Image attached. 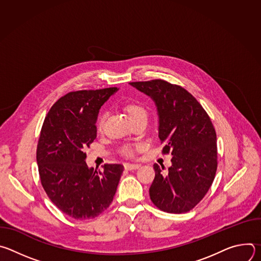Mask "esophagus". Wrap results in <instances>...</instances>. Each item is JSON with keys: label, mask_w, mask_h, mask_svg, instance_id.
I'll return each instance as SVG.
<instances>
[{"label": "esophagus", "mask_w": 261, "mask_h": 261, "mask_svg": "<svg viewBox=\"0 0 261 261\" xmlns=\"http://www.w3.org/2000/svg\"><path fill=\"white\" fill-rule=\"evenodd\" d=\"M125 168L127 169V170H133V169H137L140 165L139 164H131V163H126L125 165Z\"/></svg>", "instance_id": "esophagus-1"}]
</instances>
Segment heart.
Segmentation results:
<instances>
[{"label":"heart","mask_w":261,"mask_h":261,"mask_svg":"<svg viewBox=\"0 0 261 261\" xmlns=\"http://www.w3.org/2000/svg\"><path fill=\"white\" fill-rule=\"evenodd\" d=\"M123 109L126 113V115L128 116L130 122L140 119V118H144L146 119L147 117V111L146 108L143 106V104H141L138 101L135 100H131V101H127L124 103L123 105ZM105 118L106 115L105 113H101L96 121V129L98 131H101L103 129L104 123H105ZM137 148V145H132V144H126L121 148V153L123 156L125 157H132L134 155V152Z\"/></svg>","instance_id":"obj_1"}]
</instances>
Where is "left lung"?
Here are the masks:
<instances>
[{
    "label": "left lung",
    "mask_w": 261,
    "mask_h": 261,
    "mask_svg": "<svg viewBox=\"0 0 261 261\" xmlns=\"http://www.w3.org/2000/svg\"><path fill=\"white\" fill-rule=\"evenodd\" d=\"M155 101L159 115L162 154L171 153L172 165L163 173L154 164L152 202L161 211H191L207 193L218 166L217 135L200 103L184 88L163 80L131 83Z\"/></svg>",
    "instance_id": "1"
}]
</instances>
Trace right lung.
I'll return each mask as SVG.
<instances>
[{"instance_id":"right-lung-1","label":"right lung","mask_w":261,"mask_h":261,"mask_svg":"<svg viewBox=\"0 0 261 261\" xmlns=\"http://www.w3.org/2000/svg\"><path fill=\"white\" fill-rule=\"evenodd\" d=\"M117 88L73 91L49 109L37 144L41 185L48 198L67 216L92 219L114 200L122 164H104L103 171L89 168L85 150L97 136L99 109Z\"/></svg>"}]
</instances>
